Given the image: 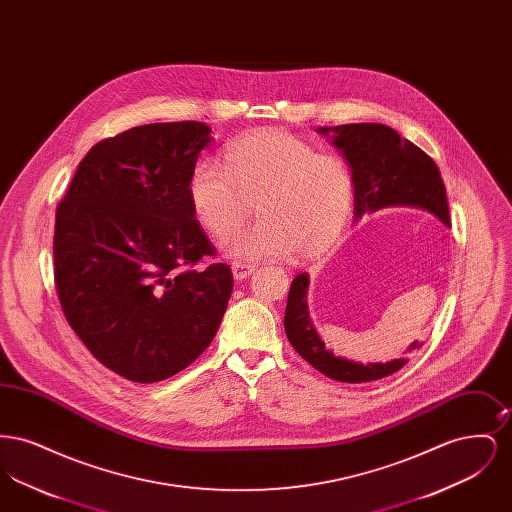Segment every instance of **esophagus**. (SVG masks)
Wrapping results in <instances>:
<instances>
[{
	"label": "esophagus",
	"instance_id": "34e87169",
	"mask_svg": "<svg viewBox=\"0 0 512 512\" xmlns=\"http://www.w3.org/2000/svg\"><path fill=\"white\" fill-rule=\"evenodd\" d=\"M255 270L253 265H247V263H240V261H234L232 263V272H234V278L236 280H245L249 278V274Z\"/></svg>",
	"mask_w": 512,
	"mask_h": 512
}]
</instances>
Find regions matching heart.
Segmentation results:
<instances>
[{
	"label": "heart",
	"instance_id": "1",
	"mask_svg": "<svg viewBox=\"0 0 512 512\" xmlns=\"http://www.w3.org/2000/svg\"><path fill=\"white\" fill-rule=\"evenodd\" d=\"M355 174L338 153H318L288 132H259L228 147L224 167L195 163L188 194L195 219L215 238L236 232L259 207L261 220L224 242L245 261L313 259L340 238L355 205Z\"/></svg>",
	"mask_w": 512,
	"mask_h": 512
}]
</instances>
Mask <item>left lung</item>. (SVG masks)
Listing matches in <instances>:
<instances>
[{"instance_id":"left-lung-1","label":"left lung","mask_w":512,"mask_h":512,"mask_svg":"<svg viewBox=\"0 0 512 512\" xmlns=\"http://www.w3.org/2000/svg\"><path fill=\"white\" fill-rule=\"evenodd\" d=\"M318 134H332V144L343 151V157L353 169L357 186L355 220L390 207H409L426 211L445 226H451L438 165L393 128L378 122H357L332 128L320 126ZM307 288L309 276L305 272L297 274L288 293L284 328L293 349L318 372L338 382L363 384L386 378L407 365V357L361 365L332 355L309 318ZM420 345V341H413L405 353H411Z\"/></svg>"}]
</instances>
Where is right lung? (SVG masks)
Masks as SVG:
<instances>
[{"label":"right lung","mask_w":512,"mask_h":512,"mask_svg":"<svg viewBox=\"0 0 512 512\" xmlns=\"http://www.w3.org/2000/svg\"><path fill=\"white\" fill-rule=\"evenodd\" d=\"M205 122H155L101 140L57 205L55 288L76 336L101 365L138 384L167 380L209 347L232 270L188 194Z\"/></svg>","instance_id":"right-lung-1"}]
</instances>
